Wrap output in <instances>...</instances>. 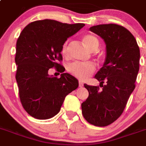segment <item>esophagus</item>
Here are the masks:
<instances>
[{"label": "esophagus", "mask_w": 146, "mask_h": 146, "mask_svg": "<svg viewBox=\"0 0 146 146\" xmlns=\"http://www.w3.org/2000/svg\"><path fill=\"white\" fill-rule=\"evenodd\" d=\"M78 85H79V87H83V86H84V84H83V83L81 82V81H79V82H78Z\"/></svg>", "instance_id": "1"}]
</instances>
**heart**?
<instances>
[{"label": "heart", "instance_id": "b5f03b06", "mask_svg": "<svg viewBox=\"0 0 146 146\" xmlns=\"http://www.w3.org/2000/svg\"><path fill=\"white\" fill-rule=\"evenodd\" d=\"M83 41L87 48L92 51H96L99 46V41L92 35H86L83 37ZM69 41H66L62 47V54L63 56L68 57L69 52ZM96 66L92 62L88 63H73L69 65L68 71L74 77L81 81H86L89 76L95 71Z\"/></svg>", "mask_w": 146, "mask_h": 146}]
</instances>
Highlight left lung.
Segmentation results:
<instances>
[{
    "instance_id": "1",
    "label": "left lung",
    "mask_w": 146,
    "mask_h": 146,
    "mask_svg": "<svg viewBox=\"0 0 146 146\" xmlns=\"http://www.w3.org/2000/svg\"><path fill=\"white\" fill-rule=\"evenodd\" d=\"M89 29L104 39L107 54L104 65L94 76L100 82L99 86L84 84L88 97L81 104V109L87 122L105 127L120 117L135 88L140 49L134 36L122 26L100 24Z\"/></svg>"
}]
</instances>
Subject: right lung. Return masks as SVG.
I'll return each mask as SVG.
<instances>
[{
	"mask_svg": "<svg viewBox=\"0 0 146 146\" xmlns=\"http://www.w3.org/2000/svg\"><path fill=\"white\" fill-rule=\"evenodd\" d=\"M84 24H68L51 19L29 24L16 42V79L20 100L29 115L38 119L53 117L60 111L65 96L76 90L78 81L67 73L60 78L50 76L55 68L63 73L62 47L67 39Z\"/></svg>",
	"mask_w": 146,
	"mask_h": 146,
	"instance_id": "right-lung-1",
	"label": "right lung"
}]
</instances>
